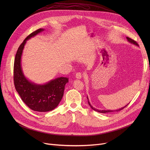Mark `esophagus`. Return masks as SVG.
<instances>
[{
	"instance_id": "esophagus-1",
	"label": "esophagus",
	"mask_w": 150,
	"mask_h": 150,
	"mask_svg": "<svg viewBox=\"0 0 150 150\" xmlns=\"http://www.w3.org/2000/svg\"><path fill=\"white\" fill-rule=\"evenodd\" d=\"M75 76L77 79H81V78L82 77V74L81 72H77Z\"/></svg>"
}]
</instances>
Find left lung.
<instances>
[{
    "label": "left lung",
    "instance_id": "8db88e82",
    "mask_svg": "<svg viewBox=\"0 0 150 150\" xmlns=\"http://www.w3.org/2000/svg\"><path fill=\"white\" fill-rule=\"evenodd\" d=\"M126 38H127V40H128V41L130 42L131 43L134 44V45H136V46H139L138 44L137 43V41H135V40L131 39V38L128 37H126ZM87 99H88V103L90 106L91 107V109H92L93 110H95V111H96V112H99V113H110V112H119V111H120V110H122V109H123L125 108H126V107L128 104H129V103L127 104H126L125 106L123 107V108H120V109H117V110H98V109H95L94 108H93V107L91 105V104H90V101H89V100H88V97H87Z\"/></svg>",
    "mask_w": 150,
    "mask_h": 150
}]
</instances>
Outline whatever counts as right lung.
<instances>
[{
    "label": "right lung",
    "instance_id": "1",
    "mask_svg": "<svg viewBox=\"0 0 150 150\" xmlns=\"http://www.w3.org/2000/svg\"><path fill=\"white\" fill-rule=\"evenodd\" d=\"M44 31L40 28L30 34L18 47L13 66L15 87L24 103L31 110L46 112L53 110L61 101L65 86L69 78L59 77L43 85H38L28 81L21 68V56L27 40Z\"/></svg>",
    "mask_w": 150,
    "mask_h": 150
}]
</instances>
